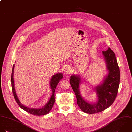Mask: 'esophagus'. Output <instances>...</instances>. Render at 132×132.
I'll return each instance as SVG.
<instances>
[{
	"instance_id": "esophagus-1",
	"label": "esophagus",
	"mask_w": 132,
	"mask_h": 132,
	"mask_svg": "<svg viewBox=\"0 0 132 132\" xmlns=\"http://www.w3.org/2000/svg\"><path fill=\"white\" fill-rule=\"evenodd\" d=\"M64 71L66 74L69 75L72 73V69L71 68V67H70L69 66H67L65 68Z\"/></svg>"
}]
</instances>
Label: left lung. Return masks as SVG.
Here are the masks:
<instances>
[{"label":"left lung","instance_id":"8db88e82","mask_svg":"<svg viewBox=\"0 0 132 132\" xmlns=\"http://www.w3.org/2000/svg\"><path fill=\"white\" fill-rule=\"evenodd\" d=\"M102 53L109 73L102 83L95 87L98 96L96 103L90 104L81 96L79 89L81 83L80 77L76 75L70 77V83L76 96L77 104L83 112L87 114L100 113L108 108L115 100L118 91L120 75L115 54L110 48Z\"/></svg>","mask_w":132,"mask_h":132}]
</instances>
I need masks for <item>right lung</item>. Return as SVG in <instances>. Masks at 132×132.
Wrapping results in <instances>:
<instances>
[{"label": "right lung", "instance_id": "obj_1", "mask_svg": "<svg viewBox=\"0 0 132 132\" xmlns=\"http://www.w3.org/2000/svg\"><path fill=\"white\" fill-rule=\"evenodd\" d=\"M14 64L13 65V68H12V75H11V84H12V92L13 94V96L14 97V98L17 103L18 105L23 110L26 111L27 112L33 115H37V116H40V115H44L48 114L50 111H51V109L53 107V105L54 103V92L56 88V87L57 85L58 84L59 81L62 79L63 78V75L62 73H57L55 75H54L50 80V87L52 91V95L50 97V100L48 102V103L42 108L40 109H32V108H29L28 107H26L24 106L23 105L21 104L20 102L19 101L16 93L15 89V85H14V78H13V74H14Z\"/></svg>", "mask_w": 132, "mask_h": 132}]
</instances>
